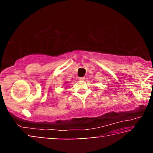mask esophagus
<instances>
[{
	"label": "esophagus",
	"instance_id": "esophagus-1",
	"mask_svg": "<svg viewBox=\"0 0 153 153\" xmlns=\"http://www.w3.org/2000/svg\"><path fill=\"white\" fill-rule=\"evenodd\" d=\"M79 79L81 80V81H84V80H85V77H79Z\"/></svg>",
	"mask_w": 153,
	"mask_h": 153
}]
</instances>
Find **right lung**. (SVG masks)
Masks as SVG:
<instances>
[{
	"label": "right lung",
	"mask_w": 153,
	"mask_h": 153,
	"mask_svg": "<svg viewBox=\"0 0 153 153\" xmlns=\"http://www.w3.org/2000/svg\"><path fill=\"white\" fill-rule=\"evenodd\" d=\"M65 84H66V82H65Z\"/></svg>",
	"instance_id": "1"
}]
</instances>
